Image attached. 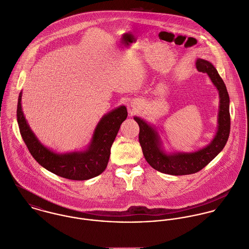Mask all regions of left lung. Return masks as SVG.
I'll use <instances>...</instances> for the list:
<instances>
[{
    "instance_id": "8db88e82",
    "label": "left lung",
    "mask_w": 249,
    "mask_h": 249,
    "mask_svg": "<svg viewBox=\"0 0 249 249\" xmlns=\"http://www.w3.org/2000/svg\"><path fill=\"white\" fill-rule=\"evenodd\" d=\"M196 68L199 72L209 75L217 89L220 98L217 133L208 146L194 153L167 155L160 148V141L156 130L140 117L134 118L140 126L139 141L145 160L154 169L165 174L189 175L198 172L224 148L229 138L231 125L230 100L225 84L211 62L199 58L196 60Z\"/></svg>"
}]
</instances>
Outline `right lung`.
Wrapping results in <instances>:
<instances>
[{
  "instance_id": "1",
  "label": "right lung",
  "mask_w": 249,
  "mask_h": 249,
  "mask_svg": "<svg viewBox=\"0 0 249 249\" xmlns=\"http://www.w3.org/2000/svg\"><path fill=\"white\" fill-rule=\"evenodd\" d=\"M21 99L22 92L18 97L16 110L20 134L30 153L40 165L57 176L76 181L91 179L106 169L110 155V147L120 125L128 115L125 106L113 109L100 120L89 149L59 155L44 147L36 138L22 111Z\"/></svg>"
}]
</instances>
